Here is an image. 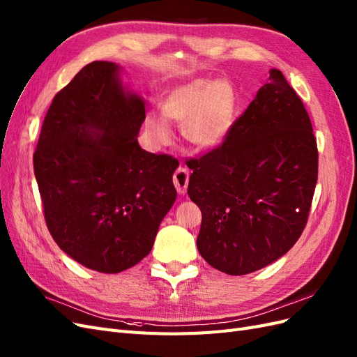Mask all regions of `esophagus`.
I'll use <instances>...</instances> for the list:
<instances>
[{"mask_svg":"<svg viewBox=\"0 0 357 357\" xmlns=\"http://www.w3.org/2000/svg\"><path fill=\"white\" fill-rule=\"evenodd\" d=\"M172 181H174L177 192L181 193V195H185L189 185V171L185 167H178L174 172V176H172Z\"/></svg>","mask_w":357,"mask_h":357,"instance_id":"esophagus-1","label":"esophagus"}]
</instances>
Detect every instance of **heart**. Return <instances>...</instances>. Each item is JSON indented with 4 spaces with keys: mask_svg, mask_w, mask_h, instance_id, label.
I'll return each mask as SVG.
<instances>
[{
    "mask_svg": "<svg viewBox=\"0 0 357 357\" xmlns=\"http://www.w3.org/2000/svg\"><path fill=\"white\" fill-rule=\"evenodd\" d=\"M167 121L181 125L186 142L198 149L220 144L228 135L236 112V93L226 80H195L172 91L160 105ZM146 126L159 142H167L171 129L162 119L147 116Z\"/></svg>",
    "mask_w": 357,
    "mask_h": 357,
    "instance_id": "obj_1",
    "label": "heart"
}]
</instances>
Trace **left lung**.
I'll list each match as a JSON object with an SVG mask.
<instances>
[{"mask_svg": "<svg viewBox=\"0 0 357 357\" xmlns=\"http://www.w3.org/2000/svg\"><path fill=\"white\" fill-rule=\"evenodd\" d=\"M188 193L202 213L201 256L229 275L257 271L304 231L319 153L304 104L280 70L257 91L225 142L198 159Z\"/></svg>", "mask_w": 357, "mask_h": 357, "instance_id": "left-lung-1", "label": "left lung"}]
</instances>
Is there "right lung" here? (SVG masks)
<instances>
[{"label":"right lung","mask_w":357,"mask_h":357,"mask_svg":"<svg viewBox=\"0 0 357 357\" xmlns=\"http://www.w3.org/2000/svg\"><path fill=\"white\" fill-rule=\"evenodd\" d=\"M114 62L83 67L53 98L34 172L53 240L75 262L116 274L152 250L176 201L178 160L138 144L142 96L123 88Z\"/></svg>","instance_id":"right-lung-1"}]
</instances>
